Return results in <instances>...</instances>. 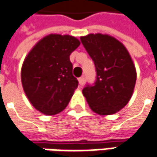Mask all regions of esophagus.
I'll return each instance as SVG.
<instances>
[{
    "label": "esophagus",
    "instance_id": "1",
    "mask_svg": "<svg viewBox=\"0 0 157 157\" xmlns=\"http://www.w3.org/2000/svg\"><path fill=\"white\" fill-rule=\"evenodd\" d=\"M78 82H79V84H80L81 86H82V85L84 84V82H85V78H84L83 76H82V77H79Z\"/></svg>",
    "mask_w": 157,
    "mask_h": 157
}]
</instances>
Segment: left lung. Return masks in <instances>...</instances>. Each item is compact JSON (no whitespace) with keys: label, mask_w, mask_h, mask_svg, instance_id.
<instances>
[{"label":"left lung","mask_w":157,"mask_h":157,"mask_svg":"<svg viewBox=\"0 0 157 157\" xmlns=\"http://www.w3.org/2000/svg\"><path fill=\"white\" fill-rule=\"evenodd\" d=\"M93 59L96 80L86 84L82 94L93 111L112 115L121 109L132 97L136 82L132 60L123 45L114 37L90 34L81 37Z\"/></svg>","instance_id":"left-lung-1"}]
</instances>
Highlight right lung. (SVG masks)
<instances>
[{
    "label": "right lung",
    "mask_w": 157,
    "mask_h": 157,
    "mask_svg": "<svg viewBox=\"0 0 157 157\" xmlns=\"http://www.w3.org/2000/svg\"><path fill=\"white\" fill-rule=\"evenodd\" d=\"M79 45L75 37L49 35L33 48L23 63L24 91L31 105L45 115L65 109L78 86L70 55Z\"/></svg>",
    "instance_id": "add662e5"
}]
</instances>
